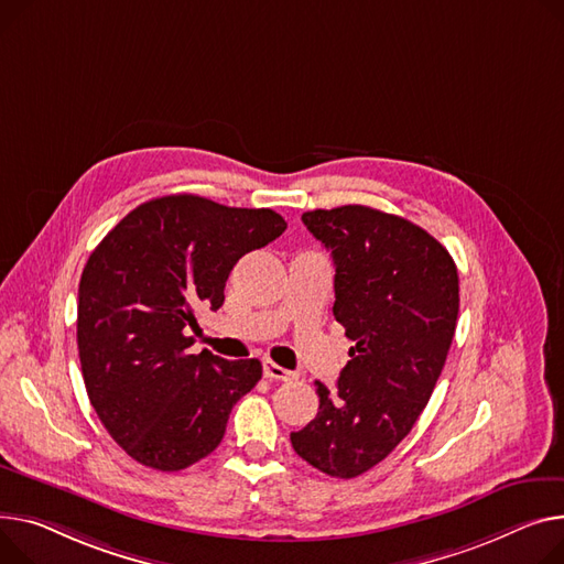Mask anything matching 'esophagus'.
<instances>
[{
	"instance_id": "esophagus-1",
	"label": "esophagus",
	"mask_w": 564,
	"mask_h": 564,
	"mask_svg": "<svg viewBox=\"0 0 564 564\" xmlns=\"http://www.w3.org/2000/svg\"><path fill=\"white\" fill-rule=\"evenodd\" d=\"M262 373H265V379L270 381H294L296 373L276 365L274 360H262Z\"/></svg>"
}]
</instances>
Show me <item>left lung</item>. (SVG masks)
I'll return each mask as SVG.
<instances>
[{
  "label": "left lung",
  "mask_w": 564,
  "mask_h": 564,
  "mask_svg": "<svg viewBox=\"0 0 564 564\" xmlns=\"http://www.w3.org/2000/svg\"><path fill=\"white\" fill-rule=\"evenodd\" d=\"M302 219L330 249L333 315L354 347L333 392L315 383L317 417L290 442L315 469L356 478L410 433L433 394L456 333L458 270L431 234L377 208H317Z\"/></svg>",
  "instance_id": "obj_1"
}]
</instances>
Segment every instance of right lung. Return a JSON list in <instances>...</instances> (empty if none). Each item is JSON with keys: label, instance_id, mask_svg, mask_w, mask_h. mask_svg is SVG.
<instances>
[{"label": "right lung", "instance_id": "add662e5", "mask_svg": "<svg viewBox=\"0 0 564 564\" xmlns=\"http://www.w3.org/2000/svg\"><path fill=\"white\" fill-rule=\"evenodd\" d=\"M288 229L272 208L167 195L133 208L90 253L79 283L77 345L88 399L144 467L199 463L231 408L262 377L256 358L191 354L197 311H217L236 262Z\"/></svg>", "mask_w": 564, "mask_h": 564}]
</instances>
